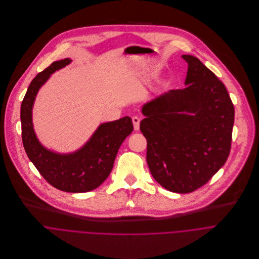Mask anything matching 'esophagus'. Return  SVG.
Returning <instances> with one entry per match:
<instances>
[{
	"mask_svg": "<svg viewBox=\"0 0 259 259\" xmlns=\"http://www.w3.org/2000/svg\"><path fill=\"white\" fill-rule=\"evenodd\" d=\"M140 121H141V119L138 116H134L133 117V123H134L135 131H139L140 130Z\"/></svg>",
	"mask_w": 259,
	"mask_h": 259,
	"instance_id": "1",
	"label": "esophagus"
}]
</instances>
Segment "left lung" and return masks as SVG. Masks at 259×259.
<instances>
[{"label": "left lung", "instance_id": "1", "mask_svg": "<svg viewBox=\"0 0 259 259\" xmlns=\"http://www.w3.org/2000/svg\"><path fill=\"white\" fill-rule=\"evenodd\" d=\"M183 90H170L143 106L151 175L170 192L186 194L207 183L231 151L235 109L225 84L197 57L183 55Z\"/></svg>", "mask_w": 259, "mask_h": 259}]
</instances>
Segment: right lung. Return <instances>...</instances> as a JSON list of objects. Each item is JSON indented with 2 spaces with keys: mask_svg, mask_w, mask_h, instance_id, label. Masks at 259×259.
<instances>
[{
  "mask_svg": "<svg viewBox=\"0 0 259 259\" xmlns=\"http://www.w3.org/2000/svg\"><path fill=\"white\" fill-rule=\"evenodd\" d=\"M70 62L69 58L55 61L31 80L20 109L22 142L29 160L50 185L64 192L84 193L108 178L118 149L134 126L128 116L102 123L80 149L67 154L51 151L39 143L32 123L36 94L52 73Z\"/></svg>",
  "mask_w": 259,
  "mask_h": 259,
  "instance_id": "add662e5",
  "label": "right lung"
}]
</instances>
